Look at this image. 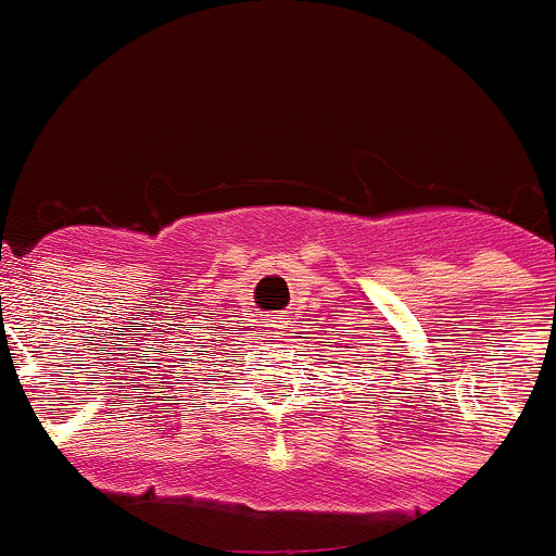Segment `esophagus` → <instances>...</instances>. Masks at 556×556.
I'll return each mask as SVG.
<instances>
[{
	"instance_id": "1",
	"label": "esophagus",
	"mask_w": 556,
	"mask_h": 556,
	"mask_svg": "<svg viewBox=\"0 0 556 556\" xmlns=\"http://www.w3.org/2000/svg\"><path fill=\"white\" fill-rule=\"evenodd\" d=\"M274 327H277V324H274Z\"/></svg>"
}]
</instances>
